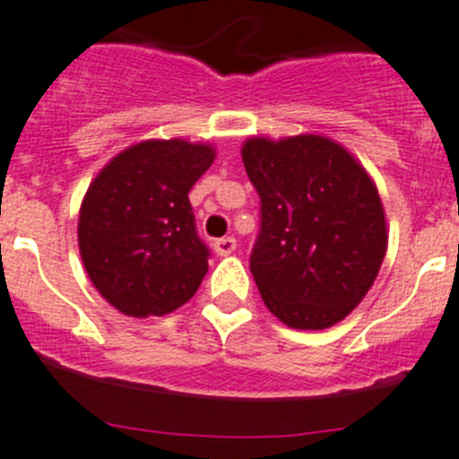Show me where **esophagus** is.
Here are the masks:
<instances>
[{
	"instance_id": "34e87169",
	"label": "esophagus",
	"mask_w": 459,
	"mask_h": 459,
	"mask_svg": "<svg viewBox=\"0 0 459 459\" xmlns=\"http://www.w3.org/2000/svg\"><path fill=\"white\" fill-rule=\"evenodd\" d=\"M238 249V239L235 238H221V239H217L215 242V254L217 255H230L233 254V251Z\"/></svg>"
}]
</instances>
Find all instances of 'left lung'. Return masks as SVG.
I'll return each mask as SVG.
<instances>
[{
    "mask_svg": "<svg viewBox=\"0 0 459 459\" xmlns=\"http://www.w3.org/2000/svg\"><path fill=\"white\" fill-rule=\"evenodd\" d=\"M242 160L260 196L249 267L264 306L290 328L333 326L365 299L387 251L374 181L321 135L251 138Z\"/></svg>",
    "mask_w": 459,
    "mask_h": 459,
    "instance_id": "left-lung-1",
    "label": "left lung"
}]
</instances>
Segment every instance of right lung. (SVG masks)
<instances>
[{
  "label": "right lung",
  "instance_id": "obj_1",
  "mask_svg": "<svg viewBox=\"0 0 459 459\" xmlns=\"http://www.w3.org/2000/svg\"><path fill=\"white\" fill-rule=\"evenodd\" d=\"M215 149L147 140L115 156L90 183L79 249L101 297L128 316H162L190 301L208 272L187 192Z\"/></svg>",
  "mask_w": 459,
  "mask_h": 459
}]
</instances>
